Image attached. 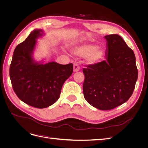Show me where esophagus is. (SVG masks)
Returning a JSON list of instances; mask_svg holds the SVG:
<instances>
[{"mask_svg": "<svg viewBox=\"0 0 148 148\" xmlns=\"http://www.w3.org/2000/svg\"><path fill=\"white\" fill-rule=\"evenodd\" d=\"M80 70V67L79 66V65L75 62L74 64H73V71L75 72H77V71H78Z\"/></svg>", "mask_w": 148, "mask_h": 148, "instance_id": "obj_1", "label": "esophagus"}]
</instances>
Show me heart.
Instances as JSON below:
<instances>
[{
    "label": "heart",
    "instance_id": "1",
    "mask_svg": "<svg viewBox=\"0 0 148 148\" xmlns=\"http://www.w3.org/2000/svg\"><path fill=\"white\" fill-rule=\"evenodd\" d=\"M73 54L79 57H87L88 62L95 64L99 61L104 55L101 49L97 48L96 46L87 44L75 47L73 50Z\"/></svg>",
    "mask_w": 148,
    "mask_h": 148
}]
</instances>
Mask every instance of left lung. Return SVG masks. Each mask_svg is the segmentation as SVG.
<instances>
[{
    "label": "left lung",
    "mask_w": 148,
    "mask_h": 148,
    "mask_svg": "<svg viewBox=\"0 0 148 148\" xmlns=\"http://www.w3.org/2000/svg\"><path fill=\"white\" fill-rule=\"evenodd\" d=\"M106 60L83 69L84 99L96 108L113 109L132 95L138 79L135 56L118 34L107 35Z\"/></svg>",
    "instance_id": "1"
}]
</instances>
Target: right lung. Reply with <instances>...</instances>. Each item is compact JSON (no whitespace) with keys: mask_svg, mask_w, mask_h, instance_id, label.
I'll list each match as a JSON object with an SVG mask.
<instances>
[{"mask_svg":"<svg viewBox=\"0 0 148 148\" xmlns=\"http://www.w3.org/2000/svg\"><path fill=\"white\" fill-rule=\"evenodd\" d=\"M41 29H34L18 45L10 66L13 91L26 104L39 109L46 108L59 99L64 82L73 73L72 64L62 65L55 62L42 64L36 62L32 55Z\"/></svg>","mask_w":148,"mask_h":148,"instance_id":"right-lung-1","label":"right lung"}]
</instances>
